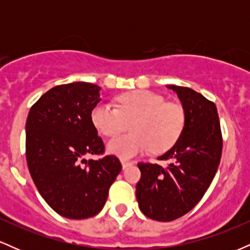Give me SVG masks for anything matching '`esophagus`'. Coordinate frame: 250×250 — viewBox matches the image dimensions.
Here are the masks:
<instances>
[{
    "instance_id": "obj_1",
    "label": "esophagus",
    "mask_w": 250,
    "mask_h": 250,
    "mask_svg": "<svg viewBox=\"0 0 250 250\" xmlns=\"http://www.w3.org/2000/svg\"><path fill=\"white\" fill-rule=\"evenodd\" d=\"M121 163H122V168H123V169L128 168L129 166H131V165H133V162H130V161H127V160H125V159H122V160H121Z\"/></svg>"
}]
</instances>
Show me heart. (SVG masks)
Returning <instances> with one entry per match:
<instances>
[{
  "label": "heart",
  "mask_w": 250,
  "mask_h": 250,
  "mask_svg": "<svg viewBox=\"0 0 250 250\" xmlns=\"http://www.w3.org/2000/svg\"><path fill=\"white\" fill-rule=\"evenodd\" d=\"M117 109L108 103H97L91 109L94 127L108 137L116 136L125 128V121H133V134L123 135L108 143L109 153L130 159L151 148L154 153L169 149L185 127V111L176 103L166 102L159 94L135 90L116 99Z\"/></svg>",
  "instance_id": "1"
}]
</instances>
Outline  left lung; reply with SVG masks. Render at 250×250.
Masks as SVG:
<instances>
[{
  "label": "left lung",
  "mask_w": 250,
  "mask_h": 250,
  "mask_svg": "<svg viewBox=\"0 0 250 250\" xmlns=\"http://www.w3.org/2000/svg\"><path fill=\"white\" fill-rule=\"evenodd\" d=\"M182 103L186 121L177 141L159 160L166 168L139 163L136 185L140 210L151 220L169 222L190 211L210 186L222 154V135L216 105L187 87L169 84Z\"/></svg>",
  "instance_id": "8db88e82"
}]
</instances>
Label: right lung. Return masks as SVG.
<instances>
[{
  "mask_svg": "<svg viewBox=\"0 0 250 250\" xmlns=\"http://www.w3.org/2000/svg\"><path fill=\"white\" fill-rule=\"evenodd\" d=\"M93 83L56 85L40 97L25 123V156L37 190L57 214L82 220L102 210L120 160L84 156L103 154L104 145L90 119L101 101Z\"/></svg>",
  "mask_w": 250,
  "mask_h": 250,
  "instance_id": "add662e5",
  "label": "right lung"
}]
</instances>
